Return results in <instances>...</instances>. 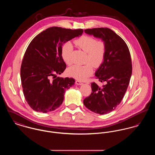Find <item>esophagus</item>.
Listing matches in <instances>:
<instances>
[{"mask_svg": "<svg viewBox=\"0 0 155 155\" xmlns=\"http://www.w3.org/2000/svg\"><path fill=\"white\" fill-rule=\"evenodd\" d=\"M75 83H76V84H78V85H81V84H83V83H82L81 81H79V80H77V81H76Z\"/></svg>", "mask_w": 155, "mask_h": 155, "instance_id": "obj_1", "label": "esophagus"}]
</instances>
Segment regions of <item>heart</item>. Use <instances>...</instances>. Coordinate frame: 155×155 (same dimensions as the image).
<instances>
[{
    "label": "heart",
    "mask_w": 155,
    "mask_h": 155,
    "mask_svg": "<svg viewBox=\"0 0 155 155\" xmlns=\"http://www.w3.org/2000/svg\"><path fill=\"white\" fill-rule=\"evenodd\" d=\"M74 44L80 49L86 53L84 65H74L68 69V74L71 77L79 80H84L91 76L93 72V68H98L103 63L107 47L104 41L97 40L93 37L83 35L74 41ZM73 50L70 42L64 43L61 47V55L64 61L68 65L72 63L71 53Z\"/></svg>",
    "instance_id": "1"
}]
</instances>
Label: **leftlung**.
Wrapping results in <instances>:
<instances>
[{
	"instance_id": "left-lung-1",
	"label": "left lung",
	"mask_w": 155,
	"mask_h": 155,
	"mask_svg": "<svg viewBox=\"0 0 155 155\" xmlns=\"http://www.w3.org/2000/svg\"><path fill=\"white\" fill-rule=\"evenodd\" d=\"M85 33L101 38L106 47L103 63L95 75L105 84L102 87L91 83L92 93L84 99V106L92 112L105 114L114 110L123 98L130 83L132 64L126 42L108 28L87 29Z\"/></svg>"
}]
</instances>
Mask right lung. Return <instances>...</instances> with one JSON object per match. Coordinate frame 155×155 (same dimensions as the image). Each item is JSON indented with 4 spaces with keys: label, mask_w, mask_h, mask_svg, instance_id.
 Returning a JSON list of instances; mask_svg holds the SVG:
<instances>
[{
    "label": "right lung",
    "mask_w": 155,
    "mask_h": 155,
    "mask_svg": "<svg viewBox=\"0 0 155 155\" xmlns=\"http://www.w3.org/2000/svg\"><path fill=\"white\" fill-rule=\"evenodd\" d=\"M82 29L53 27L38 34L29 43L21 67V79L25 99L34 111L46 113L62 104L73 78L57 77L66 68L61 55L63 44L81 35Z\"/></svg>",
    "instance_id": "obj_1"
}]
</instances>
